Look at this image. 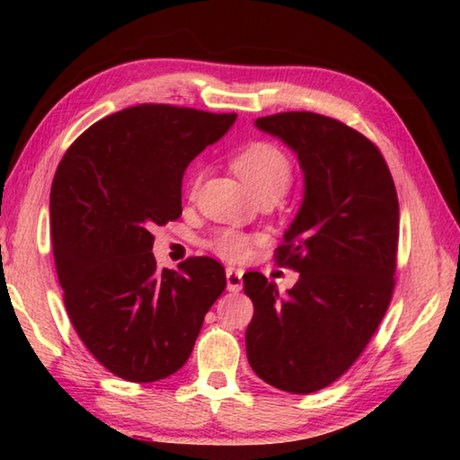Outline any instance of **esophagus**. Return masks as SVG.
<instances>
[{
	"label": "esophagus",
	"instance_id": "obj_1",
	"mask_svg": "<svg viewBox=\"0 0 460 460\" xmlns=\"http://www.w3.org/2000/svg\"><path fill=\"white\" fill-rule=\"evenodd\" d=\"M225 280H227L229 292H239L243 288V270L229 267L227 270H225Z\"/></svg>",
	"mask_w": 460,
	"mask_h": 460
}]
</instances>
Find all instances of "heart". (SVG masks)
<instances>
[{
	"label": "heart",
	"mask_w": 460,
	"mask_h": 460,
	"mask_svg": "<svg viewBox=\"0 0 460 460\" xmlns=\"http://www.w3.org/2000/svg\"><path fill=\"white\" fill-rule=\"evenodd\" d=\"M233 168L249 185L255 198L279 199L292 181V165L288 155L270 142H252L239 150L233 158ZM199 175L193 180L198 185ZM211 247L227 259H243L249 251V237L239 231L225 229L213 237Z\"/></svg>",
	"instance_id": "b5f03b06"
}]
</instances>
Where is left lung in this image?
Returning <instances> with one entry per match:
<instances>
[{"instance_id": "8db88e82", "label": "left lung", "mask_w": 460, "mask_h": 460, "mask_svg": "<svg viewBox=\"0 0 460 460\" xmlns=\"http://www.w3.org/2000/svg\"><path fill=\"white\" fill-rule=\"evenodd\" d=\"M255 126L296 154L305 193L277 261L300 272L280 295L247 272L255 314L245 332L252 371L306 395L330 385L374 336L394 292L399 201L384 155L349 126L314 112H282Z\"/></svg>"}]
</instances>
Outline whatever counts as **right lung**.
<instances>
[{
  "label": "right lung",
  "instance_id": "add662e5",
  "mask_svg": "<svg viewBox=\"0 0 460 460\" xmlns=\"http://www.w3.org/2000/svg\"><path fill=\"white\" fill-rule=\"evenodd\" d=\"M235 120L132 106L93 124L58 164L49 211L68 318L91 354L126 381L175 374L225 290V269L211 257L180 270L155 267L152 229L180 217L190 162Z\"/></svg>",
  "mask_w": 460,
  "mask_h": 460
}]
</instances>
